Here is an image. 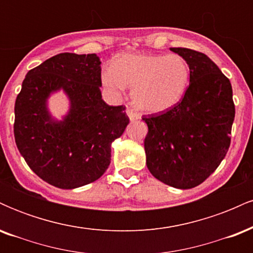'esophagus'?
<instances>
[{
	"label": "esophagus",
	"instance_id": "esophagus-1",
	"mask_svg": "<svg viewBox=\"0 0 253 253\" xmlns=\"http://www.w3.org/2000/svg\"><path fill=\"white\" fill-rule=\"evenodd\" d=\"M126 113H127V115H128L130 121H136V120H139V119H140V115H139V113H136L134 109L127 108Z\"/></svg>",
	"mask_w": 253,
	"mask_h": 253
}]
</instances>
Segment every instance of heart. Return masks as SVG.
Masks as SVG:
<instances>
[{
	"label": "heart",
	"mask_w": 253,
	"mask_h": 253,
	"mask_svg": "<svg viewBox=\"0 0 253 253\" xmlns=\"http://www.w3.org/2000/svg\"><path fill=\"white\" fill-rule=\"evenodd\" d=\"M189 64L182 56L139 53L120 54L102 74V82L114 91L132 88L136 108L161 113L176 106L189 85Z\"/></svg>",
	"instance_id": "1"
}]
</instances>
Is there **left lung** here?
Here are the masks:
<instances>
[{"instance_id": "obj_1", "label": "left lung", "mask_w": 253, "mask_h": 253, "mask_svg": "<svg viewBox=\"0 0 253 253\" xmlns=\"http://www.w3.org/2000/svg\"><path fill=\"white\" fill-rule=\"evenodd\" d=\"M187 60L190 83L181 102L159 114L144 115V146L150 172L178 189L197 187L227 153L236 108L231 82L205 53L171 47Z\"/></svg>"}]
</instances>
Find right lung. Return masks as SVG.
I'll return each instance as SVG.
<instances>
[{"label": "right lung", "mask_w": 253, "mask_h": 253, "mask_svg": "<svg viewBox=\"0 0 253 253\" xmlns=\"http://www.w3.org/2000/svg\"><path fill=\"white\" fill-rule=\"evenodd\" d=\"M101 62L95 53H59L27 72L15 101L14 136L26 163L60 189L96 181L110 164V145L123 135L126 107L102 100ZM62 88L71 109L62 122L47 109V98Z\"/></svg>", "instance_id": "obj_1"}]
</instances>
